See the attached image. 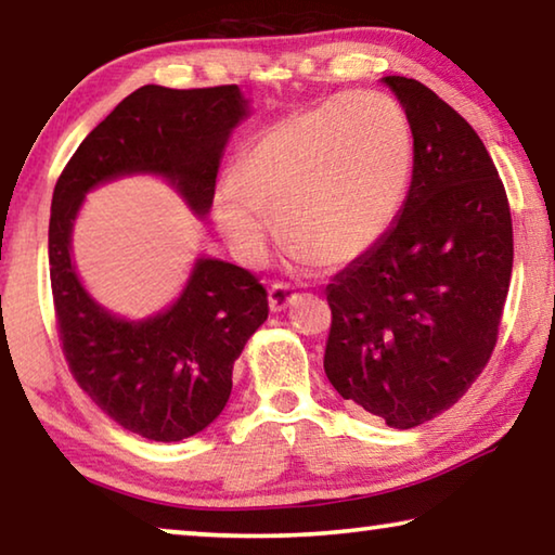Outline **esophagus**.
<instances>
[{"mask_svg":"<svg viewBox=\"0 0 555 555\" xmlns=\"http://www.w3.org/2000/svg\"><path fill=\"white\" fill-rule=\"evenodd\" d=\"M296 291L291 288L288 284H274L269 288V308H271V313H281V311H286V308L291 306V304H296Z\"/></svg>","mask_w":555,"mask_h":555,"instance_id":"1","label":"esophagus"}]
</instances>
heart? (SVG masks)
<instances>
[{"label": "heart", "instance_id": "heart-1", "mask_svg": "<svg viewBox=\"0 0 555 555\" xmlns=\"http://www.w3.org/2000/svg\"><path fill=\"white\" fill-rule=\"evenodd\" d=\"M411 173L399 102L362 90L271 121L215 193V220L244 261H261L279 218L296 259L345 267L397 220Z\"/></svg>", "mask_w": 555, "mask_h": 555}]
</instances>
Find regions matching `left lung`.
<instances>
[{"mask_svg": "<svg viewBox=\"0 0 555 555\" xmlns=\"http://www.w3.org/2000/svg\"><path fill=\"white\" fill-rule=\"evenodd\" d=\"M382 82L411 127V185L384 240L325 291L323 367L343 399L406 430L453 406L490 362L514 240L477 131L424 82Z\"/></svg>", "mask_w": 555, "mask_h": 555, "instance_id": "1", "label": "left lung"}]
</instances>
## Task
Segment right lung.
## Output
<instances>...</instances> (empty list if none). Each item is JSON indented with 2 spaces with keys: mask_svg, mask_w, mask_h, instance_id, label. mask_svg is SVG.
<instances>
[{
  "mask_svg": "<svg viewBox=\"0 0 555 555\" xmlns=\"http://www.w3.org/2000/svg\"><path fill=\"white\" fill-rule=\"evenodd\" d=\"M247 117L249 100L237 86H144L82 139L53 191L49 264L65 360L112 421L158 443L191 438L220 416L234 360L269 315L267 291L247 269L198 257L171 306L129 321L82 286L73 228L86 195L125 176L164 178L205 218L224 146Z\"/></svg>",
  "mask_w": 555,
  "mask_h": 555,
  "instance_id": "add662e5",
  "label": "right lung"
}]
</instances>
